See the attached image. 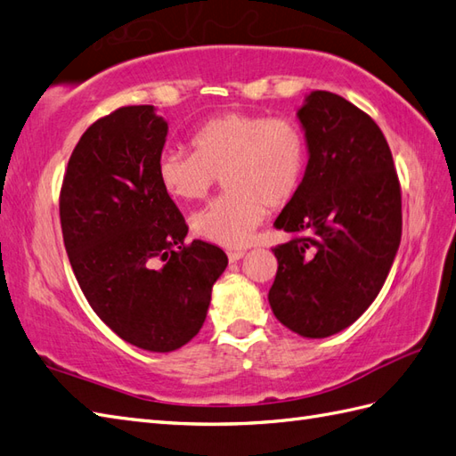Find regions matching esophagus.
<instances>
[{
  "label": "esophagus",
  "instance_id": "obj_1",
  "mask_svg": "<svg viewBox=\"0 0 456 456\" xmlns=\"http://www.w3.org/2000/svg\"><path fill=\"white\" fill-rule=\"evenodd\" d=\"M242 256H245V250H229L227 252V258H229V262H239Z\"/></svg>",
  "mask_w": 456,
  "mask_h": 456
}]
</instances>
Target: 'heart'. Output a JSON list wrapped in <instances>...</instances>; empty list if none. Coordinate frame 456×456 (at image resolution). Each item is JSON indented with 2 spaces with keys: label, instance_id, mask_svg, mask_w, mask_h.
<instances>
[{
  "label": "heart",
  "instance_id": "1",
  "mask_svg": "<svg viewBox=\"0 0 456 456\" xmlns=\"http://www.w3.org/2000/svg\"><path fill=\"white\" fill-rule=\"evenodd\" d=\"M194 153L165 150L157 159L159 184L178 202L208 196L224 176L225 196L190 219L196 237L219 247L248 245L270 208L289 204L303 184L309 143L297 122L227 112L192 134Z\"/></svg>",
  "mask_w": 456,
  "mask_h": 456
}]
</instances>
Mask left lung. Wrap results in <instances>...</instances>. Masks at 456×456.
Masks as SVG:
<instances>
[{
    "label": "left lung",
    "mask_w": 456,
    "mask_h": 456,
    "mask_svg": "<svg viewBox=\"0 0 456 456\" xmlns=\"http://www.w3.org/2000/svg\"><path fill=\"white\" fill-rule=\"evenodd\" d=\"M309 143L299 192L273 227L303 232L273 248L272 313L303 338H328L375 301L402 237L393 153L369 116L340 94L311 91L297 109Z\"/></svg>",
    "instance_id": "8db88e82"
}]
</instances>
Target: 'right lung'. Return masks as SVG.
<instances>
[{"mask_svg": "<svg viewBox=\"0 0 456 456\" xmlns=\"http://www.w3.org/2000/svg\"><path fill=\"white\" fill-rule=\"evenodd\" d=\"M168 122L151 104L94 122L73 150L60 194L63 245L93 311L147 352L183 347L204 326L225 252L192 240L157 178Z\"/></svg>", "mask_w": 456, "mask_h": 456, "instance_id": "add662e5", "label": "right lung"}]
</instances>
